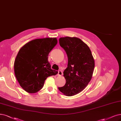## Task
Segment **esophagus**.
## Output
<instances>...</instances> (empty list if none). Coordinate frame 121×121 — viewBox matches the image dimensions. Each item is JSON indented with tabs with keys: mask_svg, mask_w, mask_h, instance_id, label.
<instances>
[{
	"mask_svg": "<svg viewBox=\"0 0 121 121\" xmlns=\"http://www.w3.org/2000/svg\"><path fill=\"white\" fill-rule=\"evenodd\" d=\"M63 74V73H62V71H61L60 70H59L58 71V76H61Z\"/></svg>",
	"mask_w": 121,
	"mask_h": 121,
	"instance_id": "obj_1",
	"label": "esophagus"
}]
</instances>
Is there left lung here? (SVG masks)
Masks as SVG:
<instances>
[{"label":"left lung","instance_id":"obj_1","mask_svg":"<svg viewBox=\"0 0 121 121\" xmlns=\"http://www.w3.org/2000/svg\"><path fill=\"white\" fill-rule=\"evenodd\" d=\"M59 44L67 55L68 61L63 72L66 83L58 89L66 96H72L83 91L90 81L95 62L90 48L80 39L62 37Z\"/></svg>","mask_w":121,"mask_h":121}]
</instances>
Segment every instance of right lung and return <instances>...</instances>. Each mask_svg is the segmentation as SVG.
Masks as SVG:
<instances>
[{
  "label": "right lung",
  "instance_id": "add662e5",
  "mask_svg": "<svg viewBox=\"0 0 121 121\" xmlns=\"http://www.w3.org/2000/svg\"><path fill=\"white\" fill-rule=\"evenodd\" d=\"M57 43L56 38L36 39L26 43L14 61L15 77L27 92L34 93L42 88L45 80L58 72L51 68L49 53Z\"/></svg>",
  "mask_w": 121,
  "mask_h": 121
}]
</instances>
